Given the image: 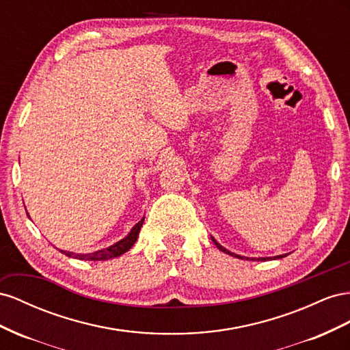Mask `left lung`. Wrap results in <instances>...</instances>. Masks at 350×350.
Wrapping results in <instances>:
<instances>
[{"mask_svg": "<svg viewBox=\"0 0 350 350\" xmlns=\"http://www.w3.org/2000/svg\"><path fill=\"white\" fill-rule=\"evenodd\" d=\"M213 242L215 243V246L219 249V251H223V252H226V254H228V255H233V256H236V258H242V256H239V255H234V254H232L230 251H227V249H224L221 245H218L214 239H213ZM283 256H286V255H280V256H275V258H283ZM268 258H258V261H267Z\"/></svg>", "mask_w": 350, "mask_h": 350, "instance_id": "left-lung-1", "label": "left lung"}]
</instances>
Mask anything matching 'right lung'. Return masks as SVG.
<instances>
[{
    "label": "right lung",
    "instance_id": "add662e5",
    "mask_svg": "<svg viewBox=\"0 0 350 350\" xmlns=\"http://www.w3.org/2000/svg\"><path fill=\"white\" fill-rule=\"evenodd\" d=\"M144 224V218L139 221L133 228L132 232L129 233L123 241L117 242L116 245L109 246L107 249H101V251H96V252H92V254H86V255H82V254H73V252H66V251H62L64 255L67 256H72V258H77V259H85V261H105V259H111V258H116V256H120L123 255L124 252H127L129 249H131L135 242L137 241V236H139V232H141V227Z\"/></svg>",
    "mask_w": 350,
    "mask_h": 350
}]
</instances>
